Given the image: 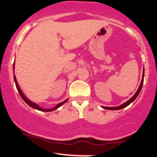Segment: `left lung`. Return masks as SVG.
I'll return each instance as SVG.
<instances>
[{
  "label": "left lung",
  "mask_w": 157,
  "mask_h": 157,
  "mask_svg": "<svg viewBox=\"0 0 157 157\" xmlns=\"http://www.w3.org/2000/svg\"><path fill=\"white\" fill-rule=\"evenodd\" d=\"M143 80H144V71H143V78H142V81H141V84H140V86H139V87H138V91H136V93L135 94V95L132 97L131 98H130L129 100H128V101H126V102H124V104H122L121 105H120V106H117V107H105V106H103V108L105 109H109V110H117V109H123L124 108V107L128 106V105H130L132 101H134V100L135 99V98H137V96L138 95V94L140 93L141 91V89H142V84H143Z\"/></svg>",
  "instance_id": "8db88e82"
}]
</instances>
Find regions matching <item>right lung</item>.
Returning <instances> with one entry per match:
<instances>
[{"mask_svg":"<svg viewBox=\"0 0 157 157\" xmlns=\"http://www.w3.org/2000/svg\"><path fill=\"white\" fill-rule=\"evenodd\" d=\"M14 79H15V85H16L17 90H18V91H19V94H20V95H21V97H22V99H23L24 101H26V102L27 103L28 105H30V106H31V107H33V108L36 109L40 110V111H44V112H49V111H52V110H55V109H58V108H59V107L61 106V105H63V104H64V103L66 102V101H67V100H66V101H63V102L59 103V104H58V105H56V106H55L54 108H52V109H43V108H41V107H40V106H39V105H36V103H34V102H33V101H29V100L27 98H26V96L24 95L23 93H22V91H21V89L19 88V85H18V83H17V81H16V78H15V76H14Z\"/></svg>","mask_w":157,"mask_h":157,"instance_id":"add662e5","label":"right lung"}]
</instances>
